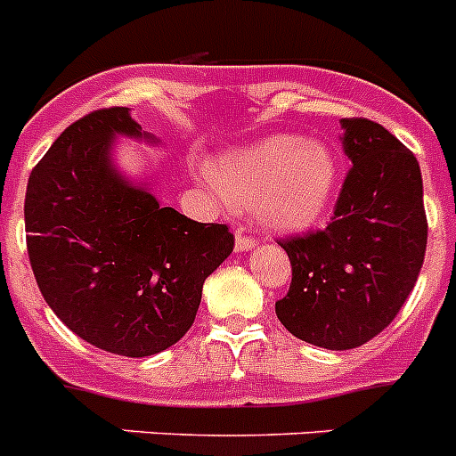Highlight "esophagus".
<instances>
[{"label":"esophagus","instance_id":"1","mask_svg":"<svg viewBox=\"0 0 456 456\" xmlns=\"http://www.w3.org/2000/svg\"><path fill=\"white\" fill-rule=\"evenodd\" d=\"M257 244L256 237H247V235H241V231L235 232V251L241 253V251H251L253 247Z\"/></svg>","mask_w":456,"mask_h":456}]
</instances>
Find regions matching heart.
Segmentation results:
<instances>
[{
	"mask_svg": "<svg viewBox=\"0 0 456 456\" xmlns=\"http://www.w3.org/2000/svg\"><path fill=\"white\" fill-rule=\"evenodd\" d=\"M336 152L324 141L294 134L267 136L228 152L212 180L232 208H253L257 221L278 232L320 224L338 189Z\"/></svg>",
	"mask_w": 456,
	"mask_h": 456,
	"instance_id": "1",
	"label": "heart"
}]
</instances>
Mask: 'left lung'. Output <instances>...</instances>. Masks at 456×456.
Listing matches in <instances>:
<instances>
[{"label":"left lung","mask_w":456,"mask_h":456,"mask_svg":"<svg viewBox=\"0 0 456 456\" xmlns=\"http://www.w3.org/2000/svg\"><path fill=\"white\" fill-rule=\"evenodd\" d=\"M352 159L331 224L281 241L292 283L276 301L281 324L324 349H354L395 320L427 248L420 164L386 127L342 118Z\"/></svg>","instance_id":"left-lung-1"}]
</instances>
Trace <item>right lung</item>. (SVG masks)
Here are the masks:
<instances>
[{
    "label": "right lung",
    "mask_w": 456,
    "mask_h": 456,
    "mask_svg": "<svg viewBox=\"0 0 456 456\" xmlns=\"http://www.w3.org/2000/svg\"><path fill=\"white\" fill-rule=\"evenodd\" d=\"M118 134L141 132L127 107L72 123L34 167L24 199L27 251L43 299L98 349L152 356L191 329L203 283L232 253L224 224L159 208L116 171Z\"/></svg>",
    "instance_id": "obj_1"
}]
</instances>
